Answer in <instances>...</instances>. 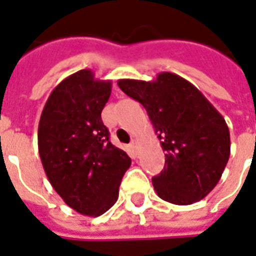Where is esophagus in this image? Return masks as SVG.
<instances>
[{
	"label": "esophagus",
	"instance_id": "1",
	"mask_svg": "<svg viewBox=\"0 0 256 256\" xmlns=\"http://www.w3.org/2000/svg\"><path fill=\"white\" fill-rule=\"evenodd\" d=\"M130 148H132L133 150H137V148H138L137 140H132V142H130Z\"/></svg>",
	"mask_w": 256,
	"mask_h": 256
}]
</instances>
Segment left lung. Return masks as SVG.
<instances>
[{"label":"left lung","mask_w":256,"mask_h":256,"mask_svg":"<svg viewBox=\"0 0 256 256\" xmlns=\"http://www.w3.org/2000/svg\"><path fill=\"white\" fill-rule=\"evenodd\" d=\"M124 94L142 104L152 122L166 166L152 179L162 200L191 205L204 200L221 179L230 154L222 115L183 77L162 72L153 81H118Z\"/></svg>","instance_id":"1"}]
</instances>
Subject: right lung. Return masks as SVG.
I'll use <instances>...</instances> for the list:
<instances>
[{"instance_id": "right-lung-1", "label": "right lung", "mask_w": 256, "mask_h": 256, "mask_svg": "<svg viewBox=\"0 0 256 256\" xmlns=\"http://www.w3.org/2000/svg\"><path fill=\"white\" fill-rule=\"evenodd\" d=\"M111 81L90 69L66 77L48 96L38 128V148L47 179L65 204L98 217L116 202L128 153L114 146L102 111Z\"/></svg>"}]
</instances>
